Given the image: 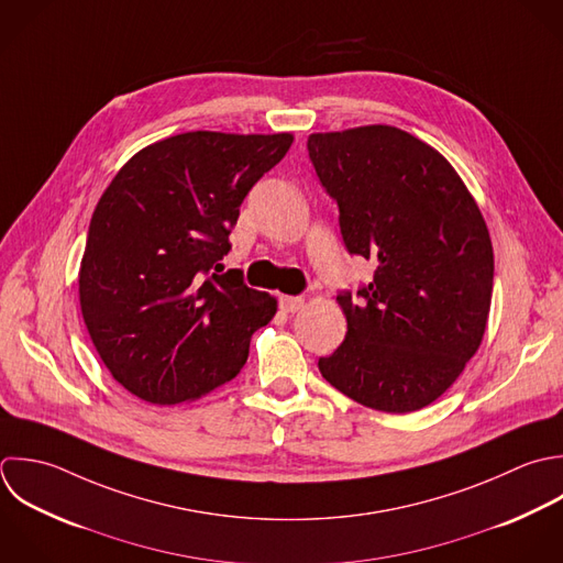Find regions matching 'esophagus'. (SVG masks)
<instances>
[{"label": "esophagus", "mask_w": 563, "mask_h": 563, "mask_svg": "<svg viewBox=\"0 0 563 563\" xmlns=\"http://www.w3.org/2000/svg\"><path fill=\"white\" fill-rule=\"evenodd\" d=\"M302 305H305V298H302V296H280V309L287 311V313L300 311Z\"/></svg>", "instance_id": "34e87169"}]
</instances>
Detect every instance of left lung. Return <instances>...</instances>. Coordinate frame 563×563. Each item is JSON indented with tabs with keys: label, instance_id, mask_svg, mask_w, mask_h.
<instances>
[{
	"label": "left lung",
	"instance_id": "8db88e82",
	"mask_svg": "<svg viewBox=\"0 0 563 563\" xmlns=\"http://www.w3.org/2000/svg\"><path fill=\"white\" fill-rule=\"evenodd\" d=\"M307 148L349 254L377 265L357 296H338L349 331L318 368L366 408L421 410L487 329L494 247L481 208L437 148L397 126L311 133Z\"/></svg>",
	"mask_w": 563,
	"mask_h": 563
}]
</instances>
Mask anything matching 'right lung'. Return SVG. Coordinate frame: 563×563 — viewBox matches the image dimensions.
Returning a JSON list of instances; mask_svg holds the SVG:
<instances>
[{
    "instance_id": "add662e5",
    "label": "right lung",
    "mask_w": 563,
    "mask_h": 563,
    "mask_svg": "<svg viewBox=\"0 0 563 563\" xmlns=\"http://www.w3.org/2000/svg\"><path fill=\"white\" fill-rule=\"evenodd\" d=\"M291 133L188 131L137 151L102 192L78 272L89 338L131 395L192 401L234 379L276 298L217 274L252 186Z\"/></svg>"
}]
</instances>
